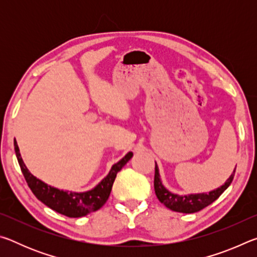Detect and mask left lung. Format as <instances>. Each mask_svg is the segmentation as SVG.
<instances>
[{
	"mask_svg": "<svg viewBox=\"0 0 257 257\" xmlns=\"http://www.w3.org/2000/svg\"><path fill=\"white\" fill-rule=\"evenodd\" d=\"M234 172H236V168H234L233 172L231 173L227 181L224 182L219 188L214 190L208 191V193H201V194H188V195H178L172 193L169 189H167L162 184L161 180L159 167L155 162V175H154V189L156 197L159 198V201L163 204L164 206L170 208L171 211L180 212V213H195L203 210L204 207H206L212 204L217 198L220 197V195L228 188L230 184L232 182Z\"/></svg>",
	"mask_w": 257,
	"mask_h": 257,
	"instance_id": "1",
	"label": "left lung"
}]
</instances>
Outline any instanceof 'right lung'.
Returning <instances> with one entry per match:
<instances>
[{
    "label": "right lung",
    "instance_id": "1",
    "mask_svg": "<svg viewBox=\"0 0 257 257\" xmlns=\"http://www.w3.org/2000/svg\"><path fill=\"white\" fill-rule=\"evenodd\" d=\"M15 151L17 159L20 165L21 171L26 181L32 189L35 196L49 206L52 210L69 217H80L89 214L90 212H95L101 208L106 203L110 196L112 185L121 169H122L128 161L133 158V152H129L121 159L118 163L113 164L107 176L94 187L93 189L78 193V191L61 190L45 184L44 181L38 179L29 172V170L24 163L23 158L20 155L18 144L15 139Z\"/></svg>",
    "mask_w": 257,
    "mask_h": 257
}]
</instances>
